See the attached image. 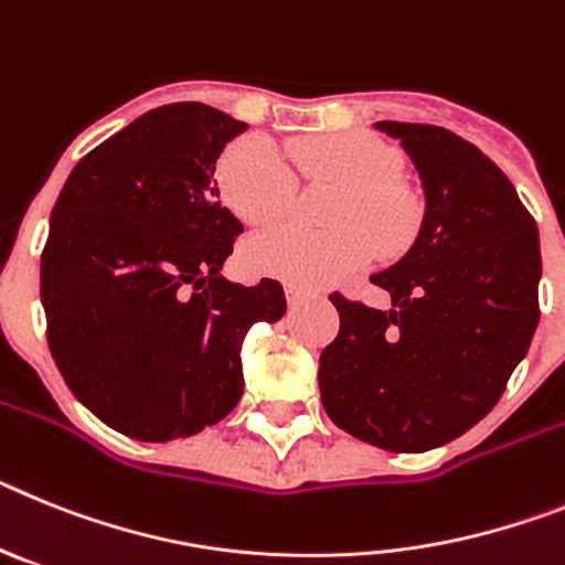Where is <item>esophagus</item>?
I'll use <instances>...</instances> for the list:
<instances>
[{
  "instance_id": "obj_1",
  "label": "esophagus",
  "mask_w": 565,
  "mask_h": 565,
  "mask_svg": "<svg viewBox=\"0 0 565 565\" xmlns=\"http://www.w3.org/2000/svg\"><path fill=\"white\" fill-rule=\"evenodd\" d=\"M316 296H318L316 289L298 287V284H287V301H289V307H298V303L310 301V298H316Z\"/></svg>"
}]
</instances>
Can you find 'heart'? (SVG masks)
<instances>
[{
  "mask_svg": "<svg viewBox=\"0 0 565 565\" xmlns=\"http://www.w3.org/2000/svg\"><path fill=\"white\" fill-rule=\"evenodd\" d=\"M287 156L303 179L343 188L330 215L338 227L312 233L278 224L253 235L244 247V264L253 273L318 287L364 267L372 249L395 258L418 238L424 210L398 181L401 159L390 145L366 134H332L292 141ZM215 181L224 204L253 227L281 218L298 193V179L281 150L258 136L224 147Z\"/></svg>",
  "mask_w": 565,
  "mask_h": 565,
  "instance_id": "heart-1",
  "label": "heart"
}]
</instances>
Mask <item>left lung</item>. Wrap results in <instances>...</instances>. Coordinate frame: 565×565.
Segmentation results:
<instances>
[{"instance_id":"1","label":"left lung","mask_w":565,"mask_h":565,"mask_svg":"<svg viewBox=\"0 0 565 565\" xmlns=\"http://www.w3.org/2000/svg\"><path fill=\"white\" fill-rule=\"evenodd\" d=\"M418 167V242L372 276L390 310L332 292L341 316L318 386L332 424L390 452H426L472 429L498 404L532 343L541 238L489 156L435 125L377 121Z\"/></svg>"}]
</instances>
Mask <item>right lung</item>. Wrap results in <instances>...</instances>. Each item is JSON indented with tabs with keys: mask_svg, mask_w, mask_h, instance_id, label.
<instances>
[{
	"mask_svg": "<svg viewBox=\"0 0 565 565\" xmlns=\"http://www.w3.org/2000/svg\"><path fill=\"white\" fill-rule=\"evenodd\" d=\"M244 121L201 102L145 113L73 167L42 249L47 347L65 384L127 438H188L244 392L242 338L287 310L281 284L222 278L242 222L215 159Z\"/></svg>",
	"mask_w": 565,
	"mask_h": 565,
	"instance_id": "1",
	"label": "right lung"
}]
</instances>
